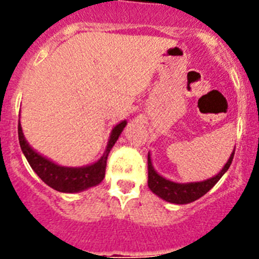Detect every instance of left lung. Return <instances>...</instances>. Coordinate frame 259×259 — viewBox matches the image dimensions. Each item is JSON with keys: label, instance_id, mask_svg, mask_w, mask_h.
Instances as JSON below:
<instances>
[{"label": "left lung", "instance_id": "left-lung-1", "mask_svg": "<svg viewBox=\"0 0 259 259\" xmlns=\"http://www.w3.org/2000/svg\"><path fill=\"white\" fill-rule=\"evenodd\" d=\"M233 155H235V150L231 154L226 166L222 168V171L217 176H214L211 179L205 180V182L188 183V184H179V183L170 182V180L162 178L161 175H158L154 168H153L150 157L148 155V185H149L150 191L153 193L163 198L167 202L178 203V205L193 202V201L202 197L203 194H206L219 182V179L224 175V172L230 168Z\"/></svg>", "mask_w": 259, "mask_h": 259}]
</instances>
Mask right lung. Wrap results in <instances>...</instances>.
<instances>
[{
  "label": "right lung",
  "instance_id": "add662e5",
  "mask_svg": "<svg viewBox=\"0 0 259 259\" xmlns=\"http://www.w3.org/2000/svg\"><path fill=\"white\" fill-rule=\"evenodd\" d=\"M125 124H127V122L123 120V122H120L118 125L114 127L111 136H110L109 144H107V148L101 159L87 167H62L53 163L49 159L36 153L27 144L26 139L23 136L20 123L18 124V136H19V144L20 148H22V152L24 153L29 166L32 167V170L37 174L38 178L45 184H48L56 191L63 192V193H74V192H80L87 188H91V187H95V185L100 184L104 180L105 171H106L107 155H109L114 144L118 140L119 135L122 134Z\"/></svg>",
  "mask_w": 259,
  "mask_h": 259
}]
</instances>
